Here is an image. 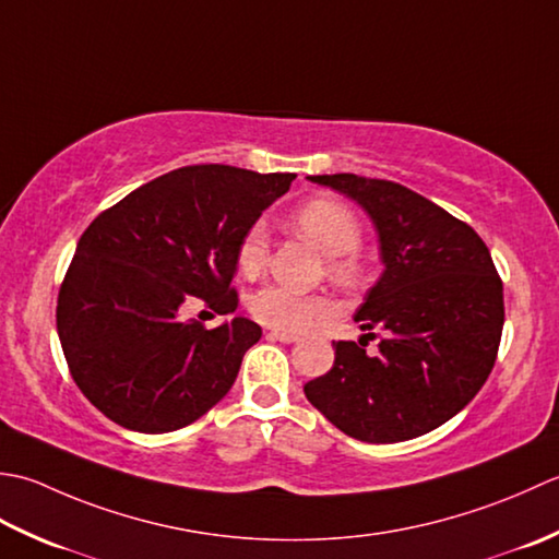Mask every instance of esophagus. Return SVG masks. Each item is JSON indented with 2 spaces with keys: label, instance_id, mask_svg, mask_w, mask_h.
<instances>
[{
  "label": "esophagus",
  "instance_id": "esophagus-1",
  "mask_svg": "<svg viewBox=\"0 0 559 559\" xmlns=\"http://www.w3.org/2000/svg\"><path fill=\"white\" fill-rule=\"evenodd\" d=\"M267 337L270 340H280V343H296V340H299V335H294V333H284V330H270L267 333Z\"/></svg>",
  "mask_w": 559,
  "mask_h": 559
}]
</instances>
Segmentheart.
I'll return each instance as SVG.
<instances>
[{"label": "heart", "mask_w": 559, "mask_h": 559, "mask_svg": "<svg viewBox=\"0 0 559 559\" xmlns=\"http://www.w3.org/2000/svg\"><path fill=\"white\" fill-rule=\"evenodd\" d=\"M292 226L304 238H309L323 255H328V270L335 280L349 284L359 277L361 267L355 250L361 243V224L347 204L333 198H313L294 210ZM267 226L258 222L250 226L238 243V270L243 275H258L267 263ZM328 311L330 301L325 296L299 294L282 287V284H265L250 296V313L255 316V321L275 330H287V333L304 330Z\"/></svg>", "instance_id": "heart-1"}]
</instances>
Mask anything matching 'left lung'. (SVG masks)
<instances>
[{
	"label": "left lung",
	"mask_w": 559,
	"mask_h": 559,
	"mask_svg": "<svg viewBox=\"0 0 559 559\" xmlns=\"http://www.w3.org/2000/svg\"><path fill=\"white\" fill-rule=\"evenodd\" d=\"M361 204L379 234L383 272L364 296L359 343L340 340L328 373L304 385L347 437L393 443L449 423L483 389L504 325V294L480 236L393 180L309 176ZM383 329L380 352L364 336Z\"/></svg>",
	"instance_id": "left-lung-1"
}]
</instances>
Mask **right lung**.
<instances>
[{"label":"right lung","instance_id":"1","mask_svg":"<svg viewBox=\"0 0 559 559\" xmlns=\"http://www.w3.org/2000/svg\"><path fill=\"white\" fill-rule=\"evenodd\" d=\"M294 178L183 166L88 224L57 296V335L91 405L124 429L164 435L229 393L263 330L241 316L207 330L180 306L236 311L238 243Z\"/></svg>","mask_w":559,"mask_h":559}]
</instances>
